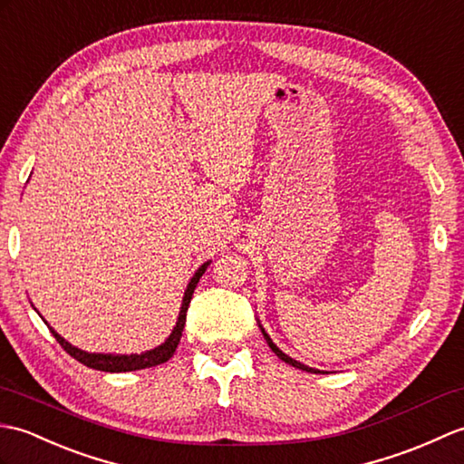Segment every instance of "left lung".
<instances>
[{"mask_svg": "<svg viewBox=\"0 0 464 464\" xmlns=\"http://www.w3.org/2000/svg\"><path fill=\"white\" fill-rule=\"evenodd\" d=\"M258 327L262 329V334H264V339L267 342V345H270V349L272 352L282 359V362H285V363H290L292 367H295V369H302V372H307V373H324V372H319V369H314V367H307V365H304V363H300V362H295V359H292L290 355H285L280 347H277L274 342H272V337L266 334V329L262 327V324H260V319H258Z\"/></svg>", "mask_w": 464, "mask_h": 464, "instance_id": "1", "label": "left lung"}]
</instances>
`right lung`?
Returning a JSON list of instances; mask_svg holds the SVG:
<instances>
[{
  "label": "right lung",
  "mask_w": 464,
  "mask_h": 464,
  "mask_svg": "<svg viewBox=\"0 0 464 464\" xmlns=\"http://www.w3.org/2000/svg\"><path fill=\"white\" fill-rule=\"evenodd\" d=\"M212 260L204 262L194 276L190 277V282L187 285V290H184V297H182V305H180V312H179V319H177V325L172 327L170 335L164 339V343L157 345L154 349H149V352H142V353H89L83 352V349H79L75 345H71L65 337H61L53 327H51L45 319L44 322L47 324L49 332L53 334V337L59 342V345L65 349V352L75 357L79 363H83L91 369H97V372H107V373H122V372H137V369H147V367H154V365H160V363H167L169 359L177 352V347L180 343V337H182V329L184 324H187V312H188V305L192 300V294L197 290L198 280L202 277V274L206 272V267L210 266Z\"/></svg>",
  "instance_id": "right-lung-1"
}]
</instances>
